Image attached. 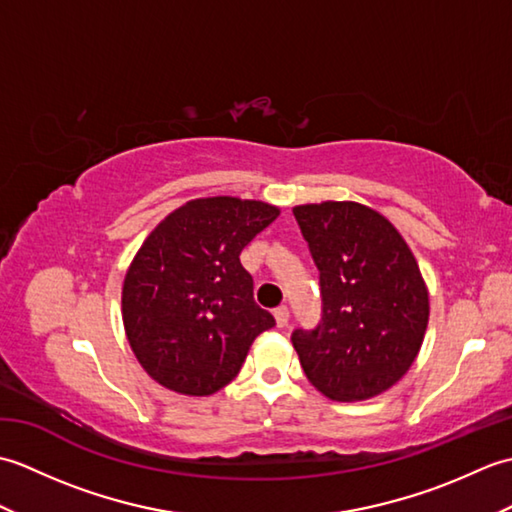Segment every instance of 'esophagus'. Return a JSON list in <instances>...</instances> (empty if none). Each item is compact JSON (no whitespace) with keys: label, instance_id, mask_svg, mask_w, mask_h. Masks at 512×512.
<instances>
[{"label":"esophagus","instance_id":"obj_1","mask_svg":"<svg viewBox=\"0 0 512 512\" xmlns=\"http://www.w3.org/2000/svg\"><path fill=\"white\" fill-rule=\"evenodd\" d=\"M290 319V310L286 306H279L275 310V321H277V328H286Z\"/></svg>","mask_w":512,"mask_h":512}]
</instances>
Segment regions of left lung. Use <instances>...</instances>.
Masks as SVG:
<instances>
[{
	"label": "left lung",
	"mask_w": 512,
	"mask_h": 512,
	"mask_svg": "<svg viewBox=\"0 0 512 512\" xmlns=\"http://www.w3.org/2000/svg\"><path fill=\"white\" fill-rule=\"evenodd\" d=\"M319 268L321 319L297 328L303 372L332 400H367L405 376L429 321L416 257L383 215L356 202L292 209Z\"/></svg>",
	"instance_id": "left-lung-1"
}]
</instances>
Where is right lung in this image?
<instances>
[{
  "instance_id": "obj_1",
  "label": "right lung",
  "mask_w": 512,
  "mask_h": 512,
  "mask_svg": "<svg viewBox=\"0 0 512 512\" xmlns=\"http://www.w3.org/2000/svg\"><path fill=\"white\" fill-rule=\"evenodd\" d=\"M277 215L270 204L220 195L180 206L145 239L125 277L123 323L156 383L215 394L239 374L250 343L273 328L239 253Z\"/></svg>"
}]
</instances>
